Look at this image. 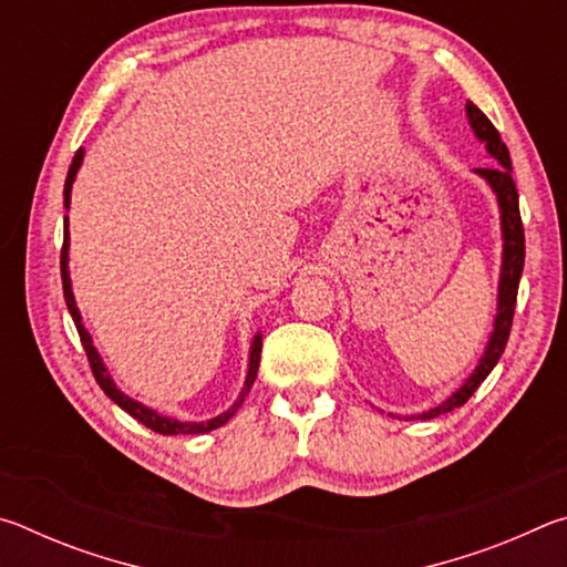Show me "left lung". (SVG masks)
<instances>
[{
	"label": "left lung",
	"instance_id": "left-lung-1",
	"mask_svg": "<svg viewBox=\"0 0 567 567\" xmlns=\"http://www.w3.org/2000/svg\"><path fill=\"white\" fill-rule=\"evenodd\" d=\"M465 114H467L470 130H473L477 142H483L487 155L497 162V167L473 169L475 175L480 179H485V185L493 189V195L497 199V209H501L503 257H501V277H497V310L493 318V330L487 334L485 350L477 358L475 370L463 380V385H460L453 395H447L440 405L430 408L425 412H417V415H405V420H433L437 415H445L450 410L465 405L470 395L480 388V382L491 375L505 350L507 338H511L517 285H520V275L525 265V233L520 223V205H517V189L513 182L511 152H507L501 134H497V130L493 127V122L487 120L470 100L465 102Z\"/></svg>",
	"mask_w": 567,
	"mask_h": 567
}]
</instances>
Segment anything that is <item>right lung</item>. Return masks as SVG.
<instances>
[{
	"label": "right lung",
	"mask_w": 567,
	"mask_h": 567,
	"mask_svg": "<svg viewBox=\"0 0 567 567\" xmlns=\"http://www.w3.org/2000/svg\"><path fill=\"white\" fill-rule=\"evenodd\" d=\"M84 162V150H76V155L70 165V172H66V182H64V209H70L72 205V185L76 179V172H80ZM62 287H64V300H66V310H70L72 320H74V328L80 332V340L84 344V352H87L90 364H92V372H94V380L100 382V388L104 390V395L110 400L117 402V405L130 412L134 420H140L142 425H147L150 430H155L159 435H199V433H213V430L223 427L225 422L235 415L239 410V405L245 402V395L252 388V382L257 378V368H260V352H262V332H257L252 342H249V354H247V375H245V385L239 390L237 400L229 405L225 412H219V415L203 420V422H189V420H177V417H169V415H162L155 408L145 405V402L130 398L127 392H122L117 388V382H114L112 372L107 364H104L100 350L94 348V340L90 330L84 328L82 322V312L80 307H76L74 300V292H72V277H70V217L64 215V245H62Z\"/></svg>",
	"instance_id": "obj_1"
}]
</instances>
